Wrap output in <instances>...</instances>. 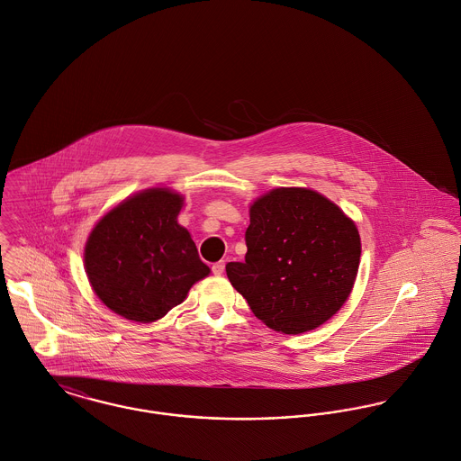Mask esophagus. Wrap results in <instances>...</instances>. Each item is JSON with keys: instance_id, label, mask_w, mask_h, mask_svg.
<instances>
[{"instance_id": "1", "label": "esophagus", "mask_w": 461, "mask_h": 461, "mask_svg": "<svg viewBox=\"0 0 461 461\" xmlns=\"http://www.w3.org/2000/svg\"><path fill=\"white\" fill-rule=\"evenodd\" d=\"M224 267H226V263H224V261H217V263H213V265H212V272H213L215 276H221V274L224 272Z\"/></svg>"}]
</instances>
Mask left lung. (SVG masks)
<instances>
[{
    "label": "left lung",
    "instance_id": "1",
    "mask_svg": "<svg viewBox=\"0 0 461 461\" xmlns=\"http://www.w3.org/2000/svg\"><path fill=\"white\" fill-rule=\"evenodd\" d=\"M246 261L226 274L256 318L277 332L325 323L348 299L360 237L339 206L309 189H274L251 206Z\"/></svg>",
    "mask_w": 461,
    "mask_h": 461
}]
</instances>
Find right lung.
Wrapping results in <instances>:
<instances>
[{
	"instance_id": "1",
	"label": "right lung",
	"mask_w": 461,
	"mask_h": 461,
	"mask_svg": "<svg viewBox=\"0 0 461 461\" xmlns=\"http://www.w3.org/2000/svg\"><path fill=\"white\" fill-rule=\"evenodd\" d=\"M182 202L167 189H149L113 208L90 233L88 279L120 316L155 321L208 276L189 231L176 222Z\"/></svg>"
}]
</instances>
